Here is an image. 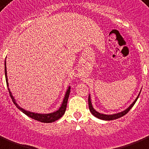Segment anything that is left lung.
Returning <instances> with one entry per match:
<instances>
[{"mask_svg":"<svg viewBox=\"0 0 149 149\" xmlns=\"http://www.w3.org/2000/svg\"><path fill=\"white\" fill-rule=\"evenodd\" d=\"M140 93H141V91L139 92V93L138 95V96L136 97L135 100H134V102L130 105V106L128 107L127 109H125V110H123L122 112H118V113H115V114H112V115H106V114H103V113H100V112H97L95 109L93 108V104H92L91 102V96L90 95H89V99H88V103H89V111L91 112V113L94 116L96 117V118H100V119H102V120H106V121H110V120H114V119H116V118H121V117H123V116H125V114H127L129 111L131 109L133 106L135 105V103L137 101L138 98L139 96Z\"/></svg>","mask_w":149,"mask_h":149,"instance_id":"left-lung-1","label":"left lung"}]
</instances>
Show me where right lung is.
Returning <instances> with one entry per match:
<instances>
[{"label":"right lung","mask_w":149,"mask_h":149,"mask_svg":"<svg viewBox=\"0 0 149 149\" xmlns=\"http://www.w3.org/2000/svg\"><path fill=\"white\" fill-rule=\"evenodd\" d=\"M4 72H5V78H6V83H7V86H8V90H9V93L10 97H11V100L13 101V102L14 103L17 108L19 109L24 113L25 115H26L27 116L31 117L33 119H35V120L39 121V122H41V123H54L55 121L58 120L59 118H60L63 116L66 112V105H67V101H68V98L69 95H70V86H69L66 89V93H65V95H64L63 100L62 104L61 106L57 110H56L54 112H50V113H37V112H31V111H28V110L24 109L21 108L19 105L17 104L16 100L14 99V97L12 95V93L10 92L9 89V83H8V76H7V66H6V60L4 62Z\"/></svg>","instance_id":"1"}]
</instances>
